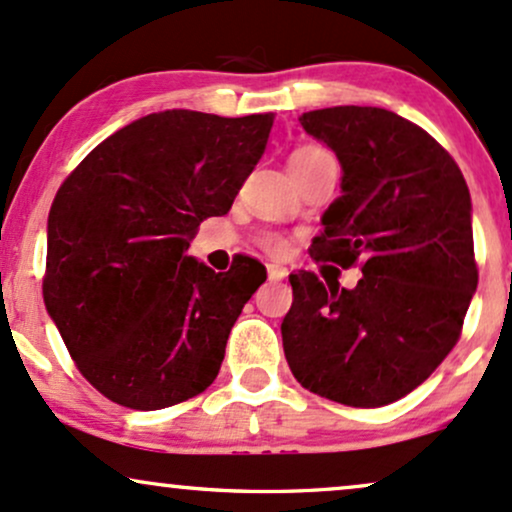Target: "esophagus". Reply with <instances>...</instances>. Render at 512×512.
I'll list each match as a JSON object with an SVG mask.
<instances>
[{
    "instance_id": "esophagus-1",
    "label": "esophagus",
    "mask_w": 512,
    "mask_h": 512,
    "mask_svg": "<svg viewBox=\"0 0 512 512\" xmlns=\"http://www.w3.org/2000/svg\"><path fill=\"white\" fill-rule=\"evenodd\" d=\"M287 278V268L285 266H278V263H270L268 266V280L273 282H280Z\"/></svg>"
}]
</instances>
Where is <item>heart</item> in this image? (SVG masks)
Masks as SVG:
<instances>
[{
    "label": "heart",
    "mask_w": 512,
    "mask_h": 512,
    "mask_svg": "<svg viewBox=\"0 0 512 512\" xmlns=\"http://www.w3.org/2000/svg\"><path fill=\"white\" fill-rule=\"evenodd\" d=\"M323 155H330V153H328V150L318 148V146H302V148H297V150H294V153H292L290 165H294V162H309V160L323 158ZM261 242H263V246H266V249L270 251V254H275V256L285 254V251H287V239L280 237V234H275V232L266 234V237H263Z\"/></svg>",
    "instance_id": "heart-1"
}]
</instances>
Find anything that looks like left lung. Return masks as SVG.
<instances>
[{
  "instance_id": "8db88e82",
  "label": "left lung",
  "mask_w": 512,
  "mask_h": 512,
  "mask_svg": "<svg viewBox=\"0 0 512 512\" xmlns=\"http://www.w3.org/2000/svg\"><path fill=\"white\" fill-rule=\"evenodd\" d=\"M299 124L342 167L311 256L340 268L359 261L364 275L352 290L309 270L290 275L294 299L280 328L287 364L321 398L390 405L460 338L477 292L470 189L441 143L395 112L326 107Z\"/></svg>"
}]
</instances>
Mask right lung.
I'll list each match as a JSON object with an SVG mask.
<instances>
[{
	"mask_svg": "<svg viewBox=\"0 0 512 512\" xmlns=\"http://www.w3.org/2000/svg\"><path fill=\"white\" fill-rule=\"evenodd\" d=\"M273 114L153 112L93 148L47 218V314L105 398L162 410L218 376L230 330L266 268L215 273L186 256L266 150Z\"/></svg>",
	"mask_w": 512,
	"mask_h": 512,
	"instance_id": "right-lung-1",
	"label": "right lung"
}]
</instances>
